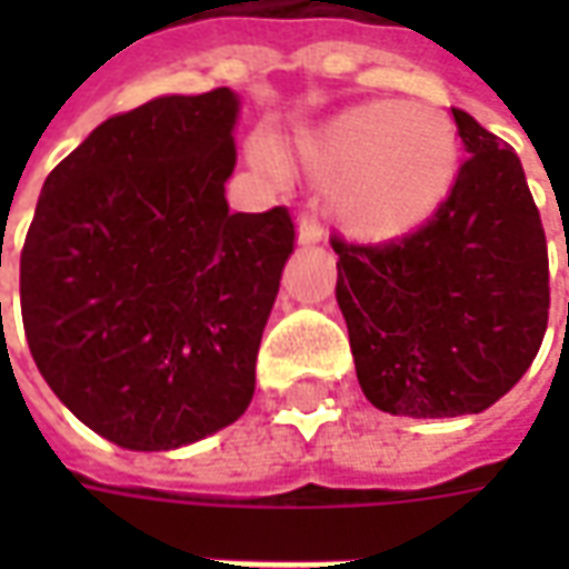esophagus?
<instances>
[{
	"mask_svg": "<svg viewBox=\"0 0 569 569\" xmlns=\"http://www.w3.org/2000/svg\"><path fill=\"white\" fill-rule=\"evenodd\" d=\"M322 224L313 219V216H301V222H298V243H305V247H310V243H320L322 240Z\"/></svg>",
	"mask_w": 569,
	"mask_h": 569,
	"instance_id": "34e87169",
	"label": "esophagus"
}]
</instances>
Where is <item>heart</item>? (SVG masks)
<instances>
[{"label":"heart","mask_w":569,"mask_h":569,"mask_svg":"<svg viewBox=\"0 0 569 569\" xmlns=\"http://www.w3.org/2000/svg\"><path fill=\"white\" fill-rule=\"evenodd\" d=\"M457 137L429 106L393 100L350 106L298 142V161L329 186L341 231L390 243L439 210L457 176Z\"/></svg>","instance_id":"obj_1"}]
</instances>
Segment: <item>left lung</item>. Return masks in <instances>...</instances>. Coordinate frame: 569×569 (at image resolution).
I'll return each instance as SVG.
<instances>
[{"label":"left lung","mask_w":569,"mask_h":569,"mask_svg":"<svg viewBox=\"0 0 569 569\" xmlns=\"http://www.w3.org/2000/svg\"><path fill=\"white\" fill-rule=\"evenodd\" d=\"M466 161L418 231L338 252V308L371 406L478 415L521 381L549 326V249L512 146L451 109Z\"/></svg>","instance_id":"left-lung-1"}]
</instances>
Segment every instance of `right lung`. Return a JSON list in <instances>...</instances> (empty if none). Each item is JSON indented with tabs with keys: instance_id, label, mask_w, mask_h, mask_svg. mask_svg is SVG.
Masks as SVG:
<instances>
[{
	"instance_id": "add662e5",
	"label": "right lung",
	"mask_w": 569,
	"mask_h": 569,
	"mask_svg": "<svg viewBox=\"0 0 569 569\" xmlns=\"http://www.w3.org/2000/svg\"><path fill=\"white\" fill-rule=\"evenodd\" d=\"M234 91L106 118L44 179L20 252L30 353L76 418L130 451L234 423L296 222L231 212Z\"/></svg>"
}]
</instances>
